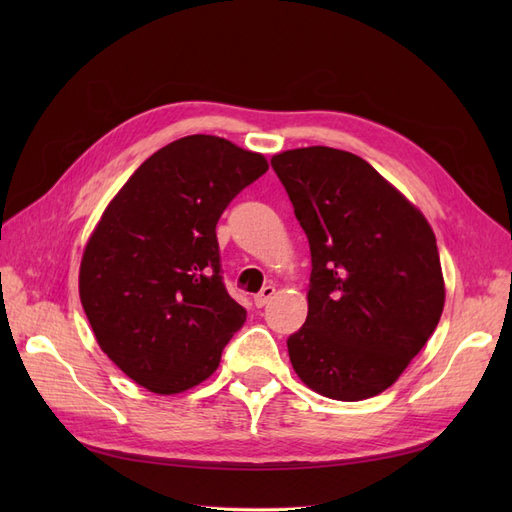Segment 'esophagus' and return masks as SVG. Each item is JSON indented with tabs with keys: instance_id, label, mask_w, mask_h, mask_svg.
Returning a JSON list of instances; mask_svg holds the SVG:
<instances>
[{
	"instance_id": "34e87169",
	"label": "esophagus",
	"mask_w": 512,
	"mask_h": 512,
	"mask_svg": "<svg viewBox=\"0 0 512 512\" xmlns=\"http://www.w3.org/2000/svg\"><path fill=\"white\" fill-rule=\"evenodd\" d=\"M273 294H275V288L273 286H265L258 294H254V305L256 307H265L273 299Z\"/></svg>"
}]
</instances>
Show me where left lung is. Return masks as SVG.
<instances>
[{
    "label": "left lung",
    "instance_id": "8db88e82",
    "mask_svg": "<svg viewBox=\"0 0 512 512\" xmlns=\"http://www.w3.org/2000/svg\"><path fill=\"white\" fill-rule=\"evenodd\" d=\"M271 166L312 252L307 320L288 337L290 363L324 397H374L404 374L440 322L436 235L404 194L350 151L290 149Z\"/></svg>",
    "mask_w": 512,
    "mask_h": 512
}]
</instances>
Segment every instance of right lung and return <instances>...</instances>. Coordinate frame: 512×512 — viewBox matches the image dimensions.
I'll return each mask as SVG.
<instances>
[{
    "label": "right lung",
    "instance_id": "obj_1",
    "mask_svg": "<svg viewBox=\"0 0 512 512\" xmlns=\"http://www.w3.org/2000/svg\"><path fill=\"white\" fill-rule=\"evenodd\" d=\"M267 170L265 156L226 138L183 136L136 168L89 237L79 273L87 320L108 359L151 393L207 380L243 327L215 224Z\"/></svg>",
    "mask_w": 512,
    "mask_h": 512
}]
</instances>
